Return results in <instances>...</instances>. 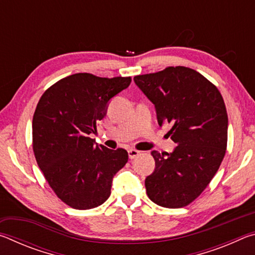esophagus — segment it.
<instances>
[{"label":"esophagus","instance_id":"esophagus-1","mask_svg":"<svg viewBox=\"0 0 255 255\" xmlns=\"http://www.w3.org/2000/svg\"><path fill=\"white\" fill-rule=\"evenodd\" d=\"M139 154H140V152H139V150H137V149H132L131 148V149L128 150V156H129V158H130V159L137 157Z\"/></svg>","mask_w":255,"mask_h":255}]
</instances>
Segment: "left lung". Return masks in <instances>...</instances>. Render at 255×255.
Masks as SVG:
<instances>
[{
	"label": "left lung",
	"mask_w": 255,
	"mask_h": 255,
	"mask_svg": "<svg viewBox=\"0 0 255 255\" xmlns=\"http://www.w3.org/2000/svg\"><path fill=\"white\" fill-rule=\"evenodd\" d=\"M153 102L159 126L178 145L172 153L153 150L155 170L145 180L150 200L181 208L201 195L226 153L228 118L218 89L200 73L184 66L133 77Z\"/></svg>",
	"instance_id": "1"
}]
</instances>
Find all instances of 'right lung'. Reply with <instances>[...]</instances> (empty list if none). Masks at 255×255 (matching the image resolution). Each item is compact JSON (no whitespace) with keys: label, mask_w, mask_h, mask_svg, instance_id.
Returning a JSON list of instances; mask_svg holds the SVG:
<instances>
[{"label":"right lung","mask_w":255,"mask_h":255,"mask_svg":"<svg viewBox=\"0 0 255 255\" xmlns=\"http://www.w3.org/2000/svg\"><path fill=\"white\" fill-rule=\"evenodd\" d=\"M130 82V77L76 73L56 82L38 102L32 119L34 157L56 196L72 208L102 205L115 174L128 161L126 149L107 148L89 135L97 131L109 101Z\"/></svg>","instance_id":"add662e5"}]
</instances>
